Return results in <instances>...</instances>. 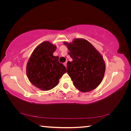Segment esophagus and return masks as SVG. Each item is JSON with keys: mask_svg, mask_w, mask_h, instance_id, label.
I'll return each mask as SVG.
<instances>
[{"mask_svg": "<svg viewBox=\"0 0 131 131\" xmlns=\"http://www.w3.org/2000/svg\"><path fill=\"white\" fill-rule=\"evenodd\" d=\"M63 64H64V65L65 66V67H66V66H67V62H65Z\"/></svg>", "mask_w": 131, "mask_h": 131, "instance_id": "obj_1", "label": "esophagus"}]
</instances>
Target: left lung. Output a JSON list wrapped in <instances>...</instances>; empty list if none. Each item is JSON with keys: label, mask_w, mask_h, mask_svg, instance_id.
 Wrapping results in <instances>:
<instances>
[{"label": "left lung", "mask_w": 131, "mask_h": 131, "mask_svg": "<svg viewBox=\"0 0 131 131\" xmlns=\"http://www.w3.org/2000/svg\"><path fill=\"white\" fill-rule=\"evenodd\" d=\"M64 44L73 59L67 62V69L74 85L83 92L94 90L105 74L106 66L102 56L86 40L76 39L72 43Z\"/></svg>", "instance_id": "obj_1"}]
</instances>
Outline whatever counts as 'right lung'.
<instances>
[{"label": "right lung", "mask_w": 131, "mask_h": 131, "mask_svg": "<svg viewBox=\"0 0 131 131\" xmlns=\"http://www.w3.org/2000/svg\"><path fill=\"white\" fill-rule=\"evenodd\" d=\"M57 47L48 41L37 46L31 55L26 66V74L30 83L42 90L55 87L66 68L59 62V57L53 53Z\"/></svg>", "instance_id": "obj_1"}]
</instances>
